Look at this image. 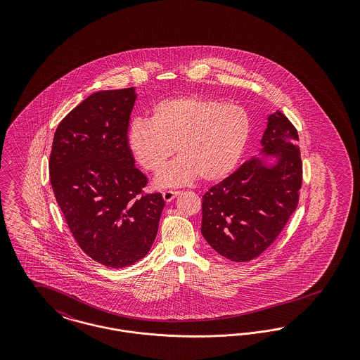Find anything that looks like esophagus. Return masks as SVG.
<instances>
[{
  "label": "esophagus",
  "instance_id": "34e87169",
  "mask_svg": "<svg viewBox=\"0 0 360 360\" xmlns=\"http://www.w3.org/2000/svg\"><path fill=\"white\" fill-rule=\"evenodd\" d=\"M179 193H181V191H178V190H165V191L162 193V195H163V200H165L166 202H170Z\"/></svg>",
  "mask_w": 360,
  "mask_h": 360
}]
</instances>
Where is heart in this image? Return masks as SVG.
Masks as SVG:
<instances>
[{"label":"heart","mask_w":360,"mask_h":360,"mask_svg":"<svg viewBox=\"0 0 360 360\" xmlns=\"http://www.w3.org/2000/svg\"><path fill=\"white\" fill-rule=\"evenodd\" d=\"M251 134L248 112L238 103L182 96L155 103L150 120L135 119L128 147L147 172L165 169L175 151L179 156L156 178L159 186H182L201 176L212 182L235 169Z\"/></svg>","instance_id":"obj_1"}]
</instances>
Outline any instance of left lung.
Here are the masks:
<instances>
[{"instance_id":"obj_1","label":"left lung","mask_w":360,"mask_h":360,"mask_svg":"<svg viewBox=\"0 0 360 360\" xmlns=\"http://www.w3.org/2000/svg\"><path fill=\"white\" fill-rule=\"evenodd\" d=\"M262 144L263 153L279 158L276 165L267 167L259 158L247 160L202 195V236L216 252L233 262L263 254L300 200L298 132L283 113L269 117Z\"/></svg>"}]
</instances>
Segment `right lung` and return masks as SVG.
<instances>
[{"mask_svg":"<svg viewBox=\"0 0 360 360\" xmlns=\"http://www.w3.org/2000/svg\"><path fill=\"white\" fill-rule=\"evenodd\" d=\"M135 89L89 96L59 122L50 155L55 200L87 257L121 269L146 257L165 206L144 193L148 179L135 167L128 124Z\"/></svg>","mask_w":360,"mask_h":360,"instance_id":"right-lung-1","label":"right lung"}]
</instances>
